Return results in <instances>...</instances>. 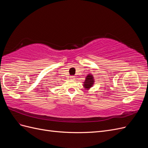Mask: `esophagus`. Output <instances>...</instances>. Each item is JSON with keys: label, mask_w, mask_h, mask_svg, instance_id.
Here are the masks:
<instances>
[{"label": "esophagus", "mask_w": 148, "mask_h": 148, "mask_svg": "<svg viewBox=\"0 0 148 148\" xmlns=\"http://www.w3.org/2000/svg\"><path fill=\"white\" fill-rule=\"evenodd\" d=\"M70 79H72V80H74L75 79V76H71Z\"/></svg>", "instance_id": "34e87169"}]
</instances>
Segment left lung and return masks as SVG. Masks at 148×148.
<instances>
[{
  "label": "left lung",
  "instance_id": "8db88e82",
  "mask_svg": "<svg viewBox=\"0 0 148 148\" xmlns=\"http://www.w3.org/2000/svg\"><path fill=\"white\" fill-rule=\"evenodd\" d=\"M95 80L93 75L91 73L88 74L83 82V87L84 88L85 90H89V89L92 88L95 84Z\"/></svg>",
  "mask_w": 148,
  "mask_h": 148
}]
</instances>
